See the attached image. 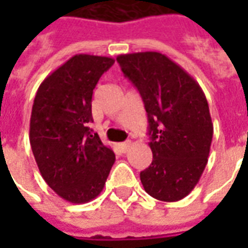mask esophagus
<instances>
[{
	"label": "esophagus",
	"mask_w": 248,
	"mask_h": 248,
	"mask_svg": "<svg viewBox=\"0 0 248 248\" xmlns=\"http://www.w3.org/2000/svg\"><path fill=\"white\" fill-rule=\"evenodd\" d=\"M130 146H131V142H130V140H126V142H122V143H119V147H121V150H122V151L129 150Z\"/></svg>",
	"instance_id": "esophagus-1"
}]
</instances>
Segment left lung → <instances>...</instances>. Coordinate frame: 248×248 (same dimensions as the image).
Wrapping results in <instances>:
<instances>
[{
	"label": "left lung",
	"mask_w": 248,
	"mask_h": 248,
	"mask_svg": "<svg viewBox=\"0 0 248 248\" xmlns=\"http://www.w3.org/2000/svg\"><path fill=\"white\" fill-rule=\"evenodd\" d=\"M145 103L153 162L140 171L145 191L163 202L188 195L207 165L213 122L198 82L156 51L117 57Z\"/></svg>",
	"instance_id": "8db88e82"
}]
</instances>
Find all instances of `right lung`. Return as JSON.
Returning <instances> with one entry per match:
<instances>
[{
  "instance_id": "obj_1",
  "label": "right lung",
  "mask_w": 248,
  "mask_h": 248,
  "mask_svg": "<svg viewBox=\"0 0 248 248\" xmlns=\"http://www.w3.org/2000/svg\"><path fill=\"white\" fill-rule=\"evenodd\" d=\"M113 58L71 57L41 83L30 117L29 140L37 166L51 190L71 203L98 197L115 162L89 124L93 90Z\"/></svg>"
}]
</instances>
